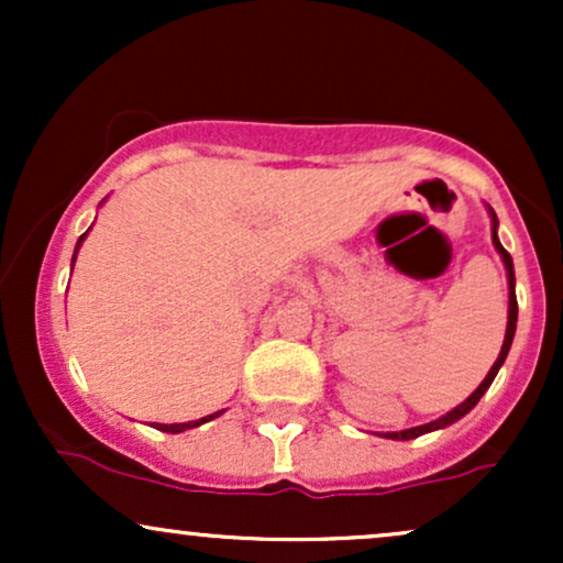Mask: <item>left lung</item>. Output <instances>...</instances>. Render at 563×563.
I'll return each instance as SVG.
<instances>
[{
    "mask_svg": "<svg viewBox=\"0 0 563 563\" xmlns=\"http://www.w3.org/2000/svg\"><path fill=\"white\" fill-rule=\"evenodd\" d=\"M487 211H489V219H493V245H495V249H497V254H500L503 264H506V277H508V325H506V339H503L500 354H497L495 365L489 367L487 378H484L482 384L476 386V391L471 394V397L466 399V402H461V405H457V407H452L450 412H444L442 418H437V421H431V423H423V426H412V429H405V431H386V434H380V437H386V439H402V442H405V439H416V437H423V434H429V431H437V429H448L450 423L461 421L463 416H468V412L474 410L476 402H479V399L484 397V391H487L489 386H493V380H495V376H497V371H500L503 363H506V357H508V352H510V344H514L516 320H519V303H516V275H514V260H510V254H508L506 249H503L500 238H497V217H495V211L489 209V206H487Z\"/></svg>",
    "mask_w": 563,
    "mask_h": 563,
    "instance_id": "1",
    "label": "left lung"
}]
</instances>
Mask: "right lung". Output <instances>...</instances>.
Returning <instances> with one entry per match:
<instances>
[{
    "mask_svg": "<svg viewBox=\"0 0 563 563\" xmlns=\"http://www.w3.org/2000/svg\"><path fill=\"white\" fill-rule=\"evenodd\" d=\"M87 232H89V230H87ZM87 232H84V235L79 238V243H76V251H74V262H76V254H79V249H81L84 238H87ZM222 412H224V410L214 412V416L198 418V421H187V423H153V426H156L158 431H166V434H183V431H187V429H196V426H200V423H209V421H214V418L222 416Z\"/></svg>",
    "mask_w": 563,
    "mask_h": 563,
    "instance_id": "right-lung-1",
    "label": "right lung"
}]
</instances>
